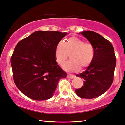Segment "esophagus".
Segmentation results:
<instances>
[{"label": "esophagus", "mask_w": 125, "mask_h": 125, "mask_svg": "<svg viewBox=\"0 0 125 125\" xmlns=\"http://www.w3.org/2000/svg\"><path fill=\"white\" fill-rule=\"evenodd\" d=\"M67 77V78H70V79H73V78H74L75 77V76L73 75L68 74Z\"/></svg>", "instance_id": "obj_1"}]
</instances>
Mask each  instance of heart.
Here are the masks:
<instances>
[{"instance_id": "b5f03b06", "label": "heart", "mask_w": 125, "mask_h": 125, "mask_svg": "<svg viewBox=\"0 0 125 125\" xmlns=\"http://www.w3.org/2000/svg\"><path fill=\"white\" fill-rule=\"evenodd\" d=\"M69 53H71V60L64 62ZM56 62L63 69L69 72H77L90 65L94 59L95 50L93 44L85 43L83 40L76 36H71L63 42L60 41L56 44L55 50Z\"/></svg>"}]
</instances>
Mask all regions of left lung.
Returning a JSON list of instances; mask_svg holds the SVG:
<instances>
[{
  "label": "left lung",
  "mask_w": 125,
  "mask_h": 125,
  "mask_svg": "<svg viewBox=\"0 0 125 125\" xmlns=\"http://www.w3.org/2000/svg\"><path fill=\"white\" fill-rule=\"evenodd\" d=\"M94 46L95 56L86 70L76 75L83 79L84 85L75 90L80 98L92 99L101 95L110 87L113 81L116 58L110 42L100 34L91 31L81 32Z\"/></svg>",
  "instance_id": "obj_1"
}]
</instances>
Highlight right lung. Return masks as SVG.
Returning <instances> with one entry per match:
<instances>
[{"instance_id": "add662e5", "label": "right lung", "mask_w": 125, "mask_h": 125, "mask_svg": "<svg viewBox=\"0 0 125 125\" xmlns=\"http://www.w3.org/2000/svg\"><path fill=\"white\" fill-rule=\"evenodd\" d=\"M67 32L36 31L19 41L11 59L16 87L36 101L51 98L59 81L67 74L56 63L55 50Z\"/></svg>"}]
</instances>
